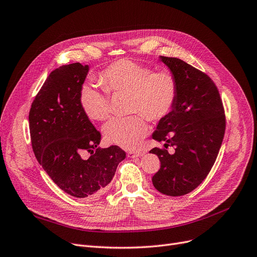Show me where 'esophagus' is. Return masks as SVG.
Here are the masks:
<instances>
[{"instance_id": "esophagus-1", "label": "esophagus", "mask_w": 257, "mask_h": 257, "mask_svg": "<svg viewBox=\"0 0 257 257\" xmlns=\"http://www.w3.org/2000/svg\"><path fill=\"white\" fill-rule=\"evenodd\" d=\"M143 155V153H141V152H133V151H130V152H127V157L128 158H137V157H140V156H142Z\"/></svg>"}]
</instances>
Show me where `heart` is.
Here are the masks:
<instances>
[{"label": "heart", "mask_w": 257, "mask_h": 257, "mask_svg": "<svg viewBox=\"0 0 257 257\" xmlns=\"http://www.w3.org/2000/svg\"><path fill=\"white\" fill-rule=\"evenodd\" d=\"M103 89L93 83L80 88L79 101L84 114L92 120H105L111 114L108 93L130 92L131 108L138 112L131 116L114 117L103 126L105 140L123 149L136 148L149 131L144 113L159 120L172 111L178 94L173 73L131 59H119L107 66L99 75Z\"/></svg>", "instance_id": "1"}]
</instances>
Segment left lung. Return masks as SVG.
<instances>
[{"mask_svg": "<svg viewBox=\"0 0 257 257\" xmlns=\"http://www.w3.org/2000/svg\"><path fill=\"white\" fill-rule=\"evenodd\" d=\"M178 83L175 105L160 119L153 139L174 146L150 153L159 157L160 169L153 177L155 188L170 197H180L197 188L211 170L223 142L226 118L218 90L212 79L177 57L160 56Z\"/></svg>", "mask_w": 257, "mask_h": 257, "instance_id": "left-lung-1", "label": "left lung"}]
</instances>
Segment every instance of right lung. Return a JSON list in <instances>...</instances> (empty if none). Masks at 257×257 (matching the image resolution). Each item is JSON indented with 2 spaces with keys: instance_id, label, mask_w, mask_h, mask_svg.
Segmentation results:
<instances>
[{
  "instance_id": "add662e5",
  "label": "right lung",
  "mask_w": 257,
  "mask_h": 257,
  "mask_svg": "<svg viewBox=\"0 0 257 257\" xmlns=\"http://www.w3.org/2000/svg\"><path fill=\"white\" fill-rule=\"evenodd\" d=\"M88 72L89 66L79 63L52 71L29 112L36 160L60 189L80 199L101 194L125 158L117 145L98 148L100 133L80 106L79 92Z\"/></svg>"
}]
</instances>
